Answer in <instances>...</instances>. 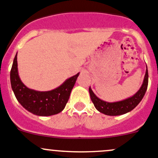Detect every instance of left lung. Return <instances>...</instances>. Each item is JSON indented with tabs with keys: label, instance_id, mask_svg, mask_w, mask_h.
Returning a JSON list of instances; mask_svg holds the SVG:
<instances>
[{
	"label": "left lung",
	"instance_id": "obj_1",
	"mask_svg": "<svg viewBox=\"0 0 158 158\" xmlns=\"http://www.w3.org/2000/svg\"><path fill=\"white\" fill-rule=\"evenodd\" d=\"M146 73H145L144 79H143V83L139 89L138 91L129 98L123 99V100L117 101V102H106L102 99H99L96 96L92 90L91 87L89 86V92L90 98L92 102L94 104L96 110L100 113H103L108 116H119L123 115L128 112L134 110L144 96L145 93L147 91L148 85V70L146 65Z\"/></svg>",
	"mask_w": 158,
	"mask_h": 158
}]
</instances>
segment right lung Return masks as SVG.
<instances>
[{"label":"right lung","mask_w":158,"mask_h":158,"mask_svg":"<svg viewBox=\"0 0 158 158\" xmlns=\"http://www.w3.org/2000/svg\"><path fill=\"white\" fill-rule=\"evenodd\" d=\"M17 52L13 61L10 79L15 96L25 110L40 116L57 114L65 108L70 93L79 73L67 79L62 85L49 91H38L29 89L21 80L18 75Z\"/></svg>","instance_id":"right-lung-1"}]
</instances>
